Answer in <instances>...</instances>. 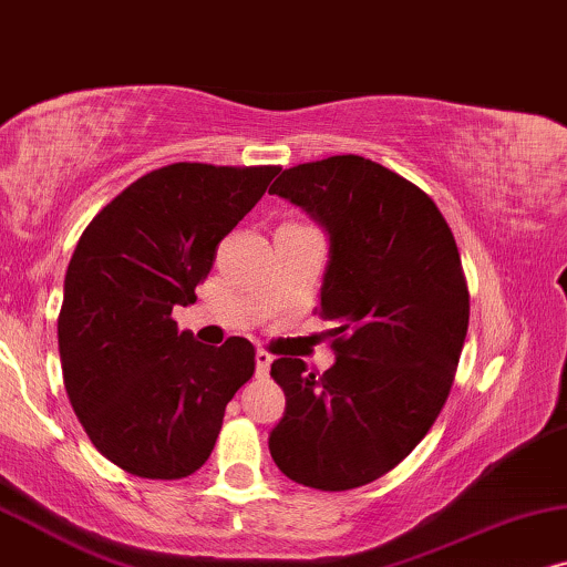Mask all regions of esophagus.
<instances>
[{
	"instance_id": "esophagus-1",
	"label": "esophagus",
	"mask_w": 567,
	"mask_h": 567,
	"mask_svg": "<svg viewBox=\"0 0 567 567\" xmlns=\"http://www.w3.org/2000/svg\"><path fill=\"white\" fill-rule=\"evenodd\" d=\"M271 365V354L267 350H256V375H267Z\"/></svg>"
}]
</instances>
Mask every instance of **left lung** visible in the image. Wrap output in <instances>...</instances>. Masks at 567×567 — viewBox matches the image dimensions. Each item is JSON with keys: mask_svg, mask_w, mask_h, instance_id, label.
I'll use <instances>...</instances> for the list:
<instances>
[{"mask_svg": "<svg viewBox=\"0 0 567 567\" xmlns=\"http://www.w3.org/2000/svg\"><path fill=\"white\" fill-rule=\"evenodd\" d=\"M269 194L327 230L321 316L337 323L329 371L271 362L285 414L269 454L298 485H368L410 456L454 383L470 327L454 233L422 188L360 155L282 171Z\"/></svg>", "mask_w": 567, "mask_h": 567, "instance_id": "left-lung-1", "label": "left lung"}]
</instances>
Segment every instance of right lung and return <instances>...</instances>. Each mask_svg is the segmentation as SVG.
<instances>
[{
  "mask_svg": "<svg viewBox=\"0 0 567 567\" xmlns=\"http://www.w3.org/2000/svg\"><path fill=\"white\" fill-rule=\"evenodd\" d=\"M277 165L173 163L126 186L74 248L59 313L72 410L101 454L147 480L188 477L213 454L225 406L254 375V344L207 347L178 331L217 246L267 192Z\"/></svg>",
  "mask_w": 567,
  "mask_h": 567,
  "instance_id": "1",
  "label": "right lung"
}]
</instances>
